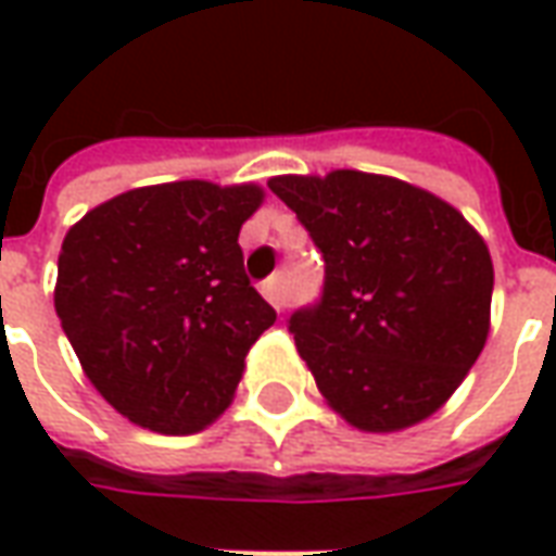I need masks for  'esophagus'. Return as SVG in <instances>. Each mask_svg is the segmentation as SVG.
I'll use <instances>...</instances> for the list:
<instances>
[{
    "label": "esophagus",
    "mask_w": 556,
    "mask_h": 556,
    "mask_svg": "<svg viewBox=\"0 0 556 556\" xmlns=\"http://www.w3.org/2000/svg\"><path fill=\"white\" fill-rule=\"evenodd\" d=\"M262 294H265L267 303H270L274 309H286V303H289V298H286V291H282V282H279V277L267 279L265 286H262Z\"/></svg>",
    "instance_id": "1"
}]
</instances>
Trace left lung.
<instances>
[{"instance_id":"obj_1","label":"left lung","mask_w":556,"mask_h":556,"mask_svg":"<svg viewBox=\"0 0 556 556\" xmlns=\"http://www.w3.org/2000/svg\"><path fill=\"white\" fill-rule=\"evenodd\" d=\"M267 187L325 255L321 298L289 318L321 396L363 431L431 417L489 339L485 241L453 205L387 175H279Z\"/></svg>"}]
</instances>
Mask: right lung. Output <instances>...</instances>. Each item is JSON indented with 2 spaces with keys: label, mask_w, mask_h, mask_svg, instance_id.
I'll use <instances>...</instances> for the list:
<instances>
[{
  "label": "right lung",
  "mask_w": 556,
  "mask_h": 556,
  "mask_svg": "<svg viewBox=\"0 0 556 556\" xmlns=\"http://www.w3.org/2000/svg\"><path fill=\"white\" fill-rule=\"evenodd\" d=\"M265 190L172 181L103 202L67 231L55 315L118 414L193 434L229 408L274 306L250 286L238 235Z\"/></svg>",
  "instance_id": "add662e5"
}]
</instances>
